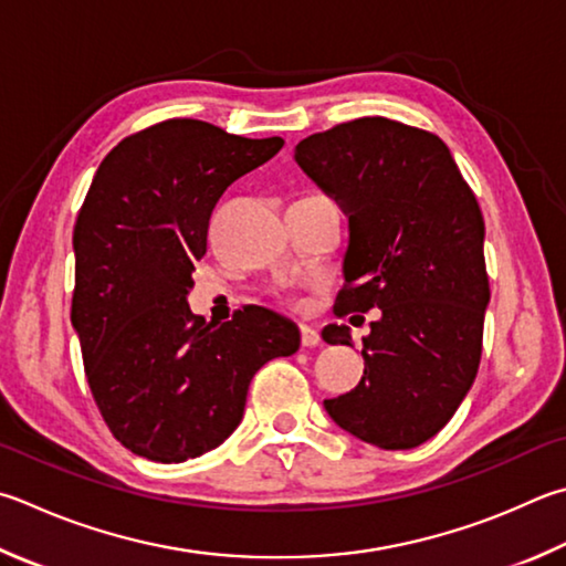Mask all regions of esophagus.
<instances>
[{
	"label": "esophagus",
	"mask_w": 566,
	"mask_h": 566,
	"mask_svg": "<svg viewBox=\"0 0 566 566\" xmlns=\"http://www.w3.org/2000/svg\"><path fill=\"white\" fill-rule=\"evenodd\" d=\"M300 334H302V346H306V348H314V346L322 344V336H318V332H316L314 326L302 324L300 326Z\"/></svg>",
	"instance_id": "1"
}]
</instances>
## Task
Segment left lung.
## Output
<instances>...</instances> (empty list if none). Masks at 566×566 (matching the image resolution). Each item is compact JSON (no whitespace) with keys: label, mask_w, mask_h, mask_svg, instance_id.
I'll return each mask as SVG.
<instances>
[{"label":"left lung","mask_w":566,"mask_h":566,"mask_svg":"<svg viewBox=\"0 0 566 566\" xmlns=\"http://www.w3.org/2000/svg\"><path fill=\"white\" fill-rule=\"evenodd\" d=\"M294 160L348 218L334 314L381 310L364 336V376L324 400L364 443L408 450L443 428L475 381L490 302L485 222L433 133L366 116L304 138ZM352 346V328L324 326Z\"/></svg>","instance_id":"1"}]
</instances>
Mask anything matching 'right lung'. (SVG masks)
I'll return each instance as SVG.
<instances>
[{
  "mask_svg": "<svg viewBox=\"0 0 566 566\" xmlns=\"http://www.w3.org/2000/svg\"><path fill=\"white\" fill-rule=\"evenodd\" d=\"M282 146L170 118L123 138L96 170L74 228L71 324L101 416L130 453L182 462L218 448L252 376L300 348L296 324L264 306L220 326L188 306L214 205Z\"/></svg>",
  "mask_w": 566,
  "mask_h": 566,
  "instance_id": "1",
  "label": "right lung"
}]
</instances>
